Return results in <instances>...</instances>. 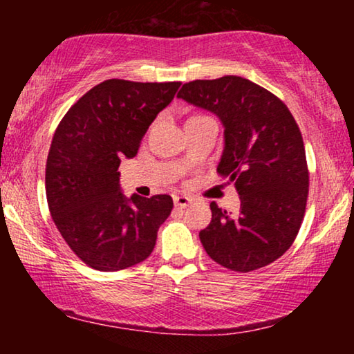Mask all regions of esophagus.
<instances>
[{
	"mask_svg": "<svg viewBox=\"0 0 354 354\" xmlns=\"http://www.w3.org/2000/svg\"><path fill=\"white\" fill-rule=\"evenodd\" d=\"M192 203V198L190 196H185V195H177L174 196V205H176V207H180V209H183V207H187L188 205Z\"/></svg>",
	"mask_w": 354,
	"mask_h": 354,
	"instance_id": "34e87169",
	"label": "esophagus"
}]
</instances>
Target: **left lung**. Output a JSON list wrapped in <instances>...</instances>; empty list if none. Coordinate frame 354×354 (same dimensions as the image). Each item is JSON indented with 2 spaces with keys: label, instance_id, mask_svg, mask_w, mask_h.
I'll return each instance as SVG.
<instances>
[{
  "label": "left lung",
  "instance_id": "1",
  "mask_svg": "<svg viewBox=\"0 0 354 354\" xmlns=\"http://www.w3.org/2000/svg\"><path fill=\"white\" fill-rule=\"evenodd\" d=\"M177 96L222 120L217 172L235 183L241 201L236 216L211 203L203 248L235 272L274 263L293 245L306 211L309 172L297 120L282 100L243 77L188 82Z\"/></svg>",
  "mask_w": 354,
  "mask_h": 354
}]
</instances>
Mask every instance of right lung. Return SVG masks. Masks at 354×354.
I'll use <instances>...</instances> for the list:
<instances>
[{
    "label": "right lung",
    "instance_id": "right-lung-1",
    "mask_svg": "<svg viewBox=\"0 0 354 354\" xmlns=\"http://www.w3.org/2000/svg\"><path fill=\"white\" fill-rule=\"evenodd\" d=\"M180 82L109 79L86 91L57 125L46 159V200L69 248L86 266L114 272L153 253L171 214L169 195L125 198L120 159L133 158Z\"/></svg>",
    "mask_w": 354,
    "mask_h": 354
}]
</instances>
